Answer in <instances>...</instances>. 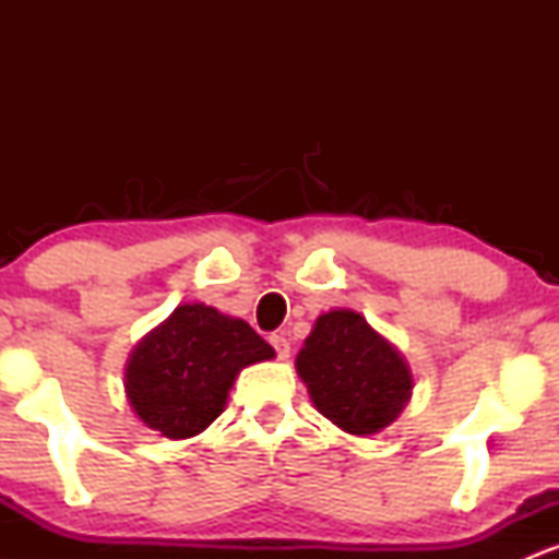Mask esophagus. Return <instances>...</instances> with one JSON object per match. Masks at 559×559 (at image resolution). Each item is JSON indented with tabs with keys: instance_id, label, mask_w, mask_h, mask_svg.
Here are the masks:
<instances>
[{
	"instance_id": "obj_1",
	"label": "esophagus",
	"mask_w": 559,
	"mask_h": 559,
	"mask_svg": "<svg viewBox=\"0 0 559 559\" xmlns=\"http://www.w3.org/2000/svg\"><path fill=\"white\" fill-rule=\"evenodd\" d=\"M271 344L275 349V355H278V360H286L288 352H292V344H288L286 336H281V333H273L271 336Z\"/></svg>"
}]
</instances>
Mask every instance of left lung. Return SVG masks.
I'll return each mask as SVG.
<instances>
[{
    "label": "left lung",
    "instance_id": "obj_1",
    "mask_svg": "<svg viewBox=\"0 0 559 559\" xmlns=\"http://www.w3.org/2000/svg\"><path fill=\"white\" fill-rule=\"evenodd\" d=\"M297 373L318 413L355 436L394 423L413 394L404 357L355 310H331L316 320L297 355Z\"/></svg>",
    "mask_w": 559,
    "mask_h": 559
}]
</instances>
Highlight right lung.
<instances>
[{
  "label": "right lung",
  "instance_id": "obj_1",
  "mask_svg": "<svg viewBox=\"0 0 559 559\" xmlns=\"http://www.w3.org/2000/svg\"><path fill=\"white\" fill-rule=\"evenodd\" d=\"M273 357V346L243 320L181 305L131 352L126 394L152 431L189 439L223 413L241 368Z\"/></svg>",
  "mask_w": 559,
  "mask_h": 559
}]
</instances>
